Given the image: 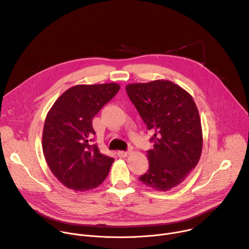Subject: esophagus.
I'll list each match as a JSON object with an SVG mask.
<instances>
[{
  "label": "esophagus",
  "instance_id": "1",
  "mask_svg": "<svg viewBox=\"0 0 249 249\" xmlns=\"http://www.w3.org/2000/svg\"><path fill=\"white\" fill-rule=\"evenodd\" d=\"M118 156L121 157V158H124V157H127L129 155V151H118Z\"/></svg>",
  "mask_w": 249,
  "mask_h": 249
}]
</instances>
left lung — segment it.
<instances>
[{
	"mask_svg": "<svg viewBox=\"0 0 249 249\" xmlns=\"http://www.w3.org/2000/svg\"><path fill=\"white\" fill-rule=\"evenodd\" d=\"M126 92L154 134V148L147 151L149 170L139 179L167 192L183 182L200 158L202 131L196 105L185 89L164 79L128 84Z\"/></svg>",
	"mask_w": 249,
	"mask_h": 249,
	"instance_id": "1",
	"label": "left lung"
}]
</instances>
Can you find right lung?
Here are the masks:
<instances>
[{"instance_id": "obj_1", "label": "right lung", "mask_w": 249, "mask_h": 249, "mask_svg": "<svg viewBox=\"0 0 249 249\" xmlns=\"http://www.w3.org/2000/svg\"><path fill=\"white\" fill-rule=\"evenodd\" d=\"M117 83L75 85L48 113L42 132L46 161L59 182L73 191L95 189L106 178L114 159L93 144L92 119L119 91Z\"/></svg>"}]
</instances>
